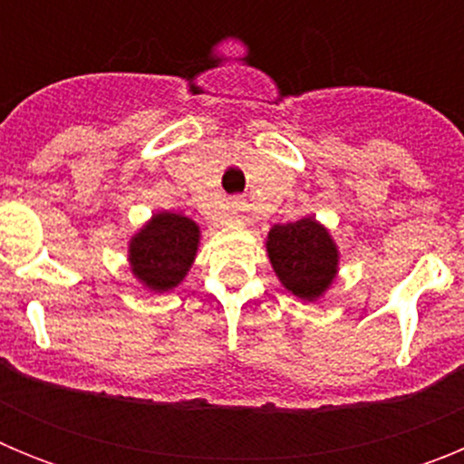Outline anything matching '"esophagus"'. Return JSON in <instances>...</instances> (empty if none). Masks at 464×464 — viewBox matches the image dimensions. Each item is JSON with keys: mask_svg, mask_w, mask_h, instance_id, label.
Here are the masks:
<instances>
[{"mask_svg": "<svg viewBox=\"0 0 464 464\" xmlns=\"http://www.w3.org/2000/svg\"><path fill=\"white\" fill-rule=\"evenodd\" d=\"M232 218H241V204L239 202L232 204Z\"/></svg>", "mask_w": 464, "mask_h": 464, "instance_id": "1", "label": "esophagus"}]
</instances>
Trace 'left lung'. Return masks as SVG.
Here are the masks:
<instances>
[{"label": "left lung", "instance_id": "left-lung-1", "mask_svg": "<svg viewBox=\"0 0 464 464\" xmlns=\"http://www.w3.org/2000/svg\"><path fill=\"white\" fill-rule=\"evenodd\" d=\"M267 256L283 288L304 302L323 297L339 272L337 244L330 229L311 216L274 225L267 235Z\"/></svg>", "mask_w": 464, "mask_h": 464}]
</instances>
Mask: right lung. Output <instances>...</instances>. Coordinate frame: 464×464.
Returning a JSON list of instances; mask_svg holds the SVG:
<instances>
[{
	"mask_svg": "<svg viewBox=\"0 0 464 464\" xmlns=\"http://www.w3.org/2000/svg\"><path fill=\"white\" fill-rule=\"evenodd\" d=\"M199 237V225L183 213H153L127 246L134 278L150 293H169L181 285L195 262Z\"/></svg>",
	"mask_w": 464,
	"mask_h": 464,
	"instance_id": "1",
	"label": "right lung"
}]
</instances>
